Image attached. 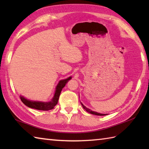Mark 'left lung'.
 <instances>
[{
    "label": "left lung",
    "instance_id": "1",
    "mask_svg": "<svg viewBox=\"0 0 149 149\" xmlns=\"http://www.w3.org/2000/svg\"><path fill=\"white\" fill-rule=\"evenodd\" d=\"M81 105L83 106V108L87 112H88V113H91V114H93V115H98V116H104V115H106L105 114H100V113H97V112H95V111H92L91 110H90V109H88V108H87L86 107H85L83 104L81 103Z\"/></svg>",
    "mask_w": 149,
    "mask_h": 149
}]
</instances>
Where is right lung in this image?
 Returning <instances> with one entry per match:
<instances>
[{
    "instance_id": "1",
    "label": "right lung",
    "mask_w": 149,
    "mask_h": 149,
    "mask_svg": "<svg viewBox=\"0 0 149 149\" xmlns=\"http://www.w3.org/2000/svg\"><path fill=\"white\" fill-rule=\"evenodd\" d=\"M71 77H68L66 79L61 80L59 81L58 86H56V90L55 91L54 96L53 99L51 101H50L49 102H36V101H32L27 100L25 99L24 97L20 96V99H21L22 102H23L25 105L27 106V107H31V108L36 109L38 110H43V111H47V110H51L54 108L55 106L58 104L59 97L61 93V91L63 88L65 87V84L67 83V82L71 79Z\"/></svg>"
}]
</instances>
